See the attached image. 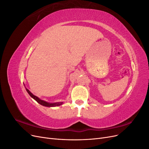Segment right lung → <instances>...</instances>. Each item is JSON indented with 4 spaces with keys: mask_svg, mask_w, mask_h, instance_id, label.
Listing matches in <instances>:
<instances>
[{
    "mask_svg": "<svg viewBox=\"0 0 149 149\" xmlns=\"http://www.w3.org/2000/svg\"><path fill=\"white\" fill-rule=\"evenodd\" d=\"M26 91H27V93L29 94V95L32 97L33 99H34V100L37 101V102H38L40 104H41L42 106H47V107H55V106H60L61 104H63V102H54V103H50V102H48L47 101H45L43 100H40V98H38L37 96H36L35 95H33V94L31 93L29 90L25 88Z\"/></svg>",
    "mask_w": 149,
    "mask_h": 149,
    "instance_id": "add662e5",
    "label": "right lung"
}]
</instances>
